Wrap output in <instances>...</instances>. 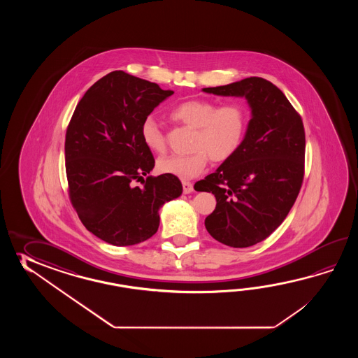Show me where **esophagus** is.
Wrapping results in <instances>:
<instances>
[{
	"label": "esophagus",
	"mask_w": 358,
	"mask_h": 358,
	"mask_svg": "<svg viewBox=\"0 0 358 358\" xmlns=\"http://www.w3.org/2000/svg\"><path fill=\"white\" fill-rule=\"evenodd\" d=\"M182 192L185 194H188L190 192H193V184L190 182H182Z\"/></svg>",
	"instance_id": "1"
}]
</instances>
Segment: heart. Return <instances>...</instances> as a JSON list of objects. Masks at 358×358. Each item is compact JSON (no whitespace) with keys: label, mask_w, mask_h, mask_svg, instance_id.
<instances>
[{"label":"heart","mask_w":358,"mask_h":358,"mask_svg":"<svg viewBox=\"0 0 358 358\" xmlns=\"http://www.w3.org/2000/svg\"><path fill=\"white\" fill-rule=\"evenodd\" d=\"M170 117L194 129L192 151L185 156H165L157 161L162 174L188 180L205 170L210 159L227 161L239 150L247 130V111L239 102L217 105L216 101L193 99L184 101L170 111ZM145 147L155 153L166 151V138L157 122L148 116L141 125Z\"/></svg>","instance_id":"obj_1"}]
</instances>
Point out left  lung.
Listing matches in <instances>:
<instances>
[{"label": "left lung", "mask_w": 358, "mask_h": 358, "mask_svg": "<svg viewBox=\"0 0 358 358\" xmlns=\"http://www.w3.org/2000/svg\"><path fill=\"white\" fill-rule=\"evenodd\" d=\"M203 91L245 97L252 108L239 150L194 184V189L216 197L205 220L211 236L229 247H251L273 234L297 199L304 176L303 122L284 93L264 78Z\"/></svg>", "instance_id": "left-lung-1"}]
</instances>
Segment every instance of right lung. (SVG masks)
Returning a JSON list of instances; mask_svg holds the SVG:
<instances>
[{"mask_svg":"<svg viewBox=\"0 0 358 358\" xmlns=\"http://www.w3.org/2000/svg\"><path fill=\"white\" fill-rule=\"evenodd\" d=\"M173 93L115 70L84 93L70 119L69 198L87 230L107 243L145 242L159 229L161 206L182 194L176 176H148L155 159L141 137L143 120Z\"/></svg>","mask_w":358,"mask_h":358,"instance_id":"1","label":"right lung"}]
</instances>
